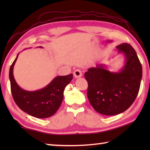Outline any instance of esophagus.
Returning <instances> with one entry per match:
<instances>
[{
    "label": "esophagus",
    "instance_id": "obj_1",
    "mask_svg": "<svg viewBox=\"0 0 150 150\" xmlns=\"http://www.w3.org/2000/svg\"><path fill=\"white\" fill-rule=\"evenodd\" d=\"M74 76L75 78H80L83 76V74H82V71L80 70V69H76V70L74 71Z\"/></svg>",
    "mask_w": 150,
    "mask_h": 150
}]
</instances>
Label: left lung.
<instances>
[{"instance_id":"1","label":"left lung","mask_w":150,"mask_h":150,"mask_svg":"<svg viewBox=\"0 0 150 150\" xmlns=\"http://www.w3.org/2000/svg\"><path fill=\"white\" fill-rule=\"evenodd\" d=\"M116 48L126 59L120 71L111 72L104 65L98 64L85 73L90 104L104 115H115L128 109L138 95L142 78V66L131 45L124 43Z\"/></svg>"}]
</instances>
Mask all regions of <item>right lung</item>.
<instances>
[{
    "label": "right lung",
    "mask_w": 150,
    "mask_h": 150,
    "mask_svg": "<svg viewBox=\"0 0 150 150\" xmlns=\"http://www.w3.org/2000/svg\"><path fill=\"white\" fill-rule=\"evenodd\" d=\"M18 57V54L9 69L11 91L16 104L22 110L35 117L47 118L53 115L61 106L63 91L72 80L73 74L55 77L46 87L38 91H25L18 86L13 77V66Z\"/></svg>",
    "instance_id": "1"
}]
</instances>
